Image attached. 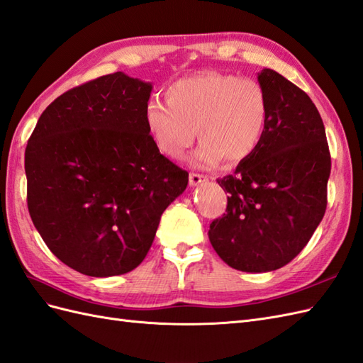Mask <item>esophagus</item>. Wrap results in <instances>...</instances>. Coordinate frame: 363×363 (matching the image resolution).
I'll return each instance as SVG.
<instances>
[{
    "label": "esophagus",
    "instance_id": "34e87169",
    "mask_svg": "<svg viewBox=\"0 0 363 363\" xmlns=\"http://www.w3.org/2000/svg\"><path fill=\"white\" fill-rule=\"evenodd\" d=\"M204 182H208V175H203V174H195V172H191L189 174V184L191 186H199Z\"/></svg>",
    "mask_w": 363,
    "mask_h": 363
}]
</instances>
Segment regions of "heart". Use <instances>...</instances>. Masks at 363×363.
I'll return each instance as SVG.
<instances>
[{
    "label": "heart",
    "instance_id": "1",
    "mask_svg": "<svg viewBox=\"0 0 363 363\" xmlns=\"http://www.w3.org/2000/svg\"><path fill=\"white\" fill-rule=\"evenodd\" d=\"M166 102L151 97L143 121L154 145L171 160L183 157L194 143L200 146L192 164L212 168L247 160L259 146L269 119L264 86L250 77L203 73L175 81L164 91Z\"/></svg>",
    "mask_w": 363,
    "mask_h": 363
}]
</instances>
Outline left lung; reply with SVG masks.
<instances>
[{
    "mask_svg": "<svg viewBox=\"0 0 363 363\" xmlns=\"http://www.w3.org/2000/svg\"><path fill=\"white\" fill-rule=\"evenodd\" d=\"M258 82L269 99L266 131L257 151L217 180L228 208L209 229L218 257L250 273L281 269L307 246L324 218L331 171L324 122L308 94L270 68Z\"/></svg>",
    "mask_w": 363,
    "mask_h": 363,
    "instance_id": "obj_1",
    "label": "left lung"
}]
</instances>
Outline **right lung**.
I'll use <instances>...</instances> for the list:
<instances>
[{
	"mask_svg": "<svg viewBox=\"0 0 363 363\" xmlns=\"http://www.w3.org/2000/svg\"><path fill=\"white\" fill-rule=\"evenodd\" d=\"M152 85L122 72L72 88L47 106L26 148L27 206L56 258L82 275L128 273L189 174L146 130Z\"/></svg>",
	"mask_w": 363,
	"mask_h": 363,
	"instance_id": "right-lung-1",
	"label": "right lung"
}]
</instances>
